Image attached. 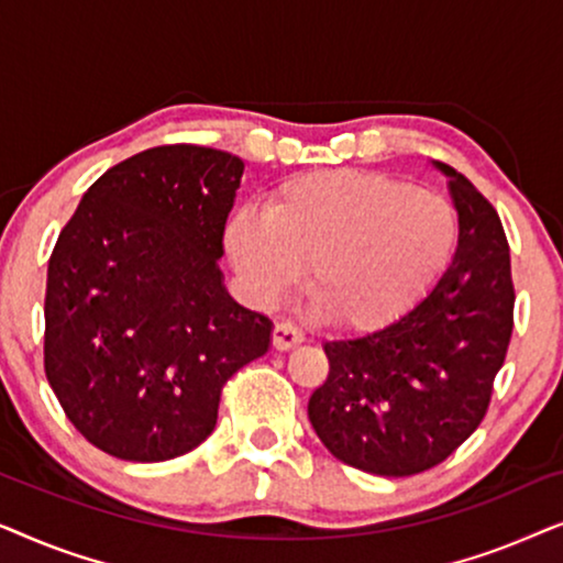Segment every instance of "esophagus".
Instances as JSON below:
<instances>
[{"instance_id":"34e87169","label":"esophagus","mask_w":563,"mask_h":563,"mask_svg":"<svg viewBox=\"0 0 563 563\" xmlns=\"http://www.w3.org/2000/svg\"><path fill=\"white\" fill-rule=\"evenodd\" d=\"M305 341V333L299 328L291 325V322H276L274 333H272V343L276 351H289Z\"/></svg>"}]
</instances>
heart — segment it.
<instances>
[{"instance_id": "heart-1", "label": "heart", "mask_w": 563, "mask_h": 563, "mask_svg": "<svg viewBox=\"0 0 563 563\" xmlns=\"http://www.w3.org/2000/svg\"><path fill=\"white\" fill-rule=\"evenodd\" d=\"M459 214L449 199L366 172L284 181L266 214L238 210L225 251L245 289L274 302L307 266V295L330 325L372 330L395 320L449 268Z\"/></svg>"}]
</instances>
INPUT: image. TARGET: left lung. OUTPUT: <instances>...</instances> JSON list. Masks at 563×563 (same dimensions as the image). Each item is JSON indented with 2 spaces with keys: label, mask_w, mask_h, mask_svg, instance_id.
Segmentation results:
<instances>
[{
  "label": "left lung",
  "mask_w": 563,
  "mask_h": 563,
  "mask_svg": "<svg viewBox=\"0 0 563 563\" xmlns=\"http://www.w3.org/2000/svg\"><path fill=\"white\" fill-rule=\"evenodd\" d=\"M449 176L459 245L426 297L374 333L330 341V372L307 415L338 461L379 476H410L449 459L479 428L512 335L507 238L487 199L456 168Z\"/></svg>",
  "instance_id": "obj_1"
}]
</instances>
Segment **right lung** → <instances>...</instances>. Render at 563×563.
Returning a JSON list of instances; mask_svg holds the SVG:
<instances>
[{
    "label": "right lung",
    "mask_w": 563,
    "mask_h": 563,
    "mask_svg": "<svg viewBox=\"0 0 563 563\" xmlns=\"http://www.w3.org/2000/svg\"><path fill=\"white\" fill-rule=\"evenodd\" d=\"M243 161L158 145L112 166L60 230L45 284V376L66 418L122 461H168L218 422L220 391L264 356L272 320L218 261Z\"/></svg>",
    "instance_id": "add662e5"
}]
</instances>
